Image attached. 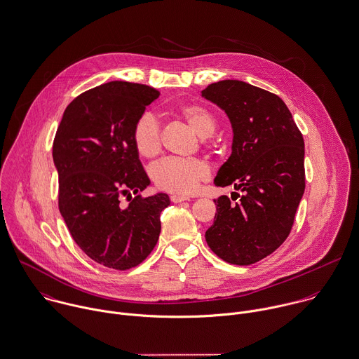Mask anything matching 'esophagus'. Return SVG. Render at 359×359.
<instances>
[{
	"instance_id": "obj_1",
	"label": "esophagus",
	"mask_w": 359,
	"mask_h": 359,
	"mask_svg": "<svg viewBox=\"0 0 359 359\" xmlns=\"http://www.w3.org/2000/svg\"><path fill=\"white\" fill-rule=\"evenodd\" d=\"M170 200H172V203H176V204H177V203L187 201V200H189V197H184V196H176V194H175V196H172V197H170Z\"/></svg>"
}]
</instances>
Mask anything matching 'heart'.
Instances as JSON below:
<instances>
[{"mask_svg":"<svg viewBox=\"0 0 359 359\" xmlns=\"http://www.w3.org/2000/svg\"><path fill=\"white\" fill-rule=\"evenodd\" d=\"M180 116L191 126L200 137H210L215 133L216 118L204 107L186 105L179 109ZM133 143L143 158H152L161 148V126L151 112L139 116L133 128ZM208 168L198 159L165 158L151 169L154 183L169 193L187 196L197 184L208 177Z\"/></svg>","mask_w":359,"mask_h":359,"instance_id":"b5f03b06","label":"heart"}]
</instances>
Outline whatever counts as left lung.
<instances>
[{
    "mask_svg": "<svg viewBox=\"0 0 359 359\" xmlns=\"http://www.w3.org/2000/svg\"><path fill=\"white\" fill-rule=\"evenodd\" d=\"M201 97L230 121L231 154L216 173L215 186L243 196L214 200V224L205 240L231 265H251L278 250L290 234L305 190L304 139L280 97L240 80L210 84Z\"/></svg>",
    "mask_w": 359,
    "mask_h": 359,
    "instance_id": "1",
    "label": "left lung"
}]
</instances>
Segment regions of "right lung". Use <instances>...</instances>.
<instances>
[{"instance_id":"add662e5","label":"right lung","mask_w":359,"mask_h":359,"mask_svg":"<svg viewBox=\"0 0 359 359\" xmlns=\"http://www.w3.org/2000/svg\"><path fill=\"white\" fill-rule=\"evenodd\" d=\"M159 97L149 86L109 81L67 107L53 145L58 205L73 240L93 261L112 269L137 266L154 250L169 196L143 198L149 186L133 128ZM137 197L133 201L131 194ZM133 201L128 208L120 198Z\"/></svg>"}]
</instances>
